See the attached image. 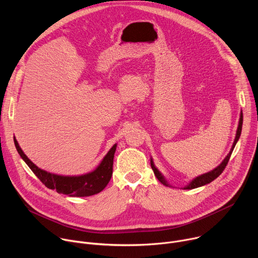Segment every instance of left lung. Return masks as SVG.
<instances>
[{"mask_svg":"<svg viewBox=\"0 0 258 258\" xmlns=\"http://www.w3.org/2000/svg\"><path fill=\"white\" fill-rule=\"evenodd\" d=\"M242 124H243V113H242V111H241V113H240V119H239V124H238V128H237V132H236V137H235L234 143H233V145H232V148H231L229 154L226 156V158L222 161V163H220L219 165H217L215 168H213L212 170H210V171H208V172H206V173H203V174H201V175L196 176L195 178H193V179L188 183V185H186L185 187L181 188V189H183V190H192V189L199 188V187H202V186H204V185H207V183H209V182H211L212 180H214L220 173H222V172L224 171L225 167L227 166V164H228V162H229V159H230V157H231V154H232V152H233V150H234V148H235V146H236L237 142H238L239 139H240L241 132H242ZM150 163H151V167H152V169H153V171H154V174L156 175V177L158 178V180H159L160 182H162L163 185L166 186V187H172V186L170 185V183L166 180V178L164 177V175H163V174L158 170V168L155 166L152 157L150 158Z\"/></svg>","mask_w":258,"mask_h":258,"instance_id":"obj_1","label":"left lung"}]
</instances>
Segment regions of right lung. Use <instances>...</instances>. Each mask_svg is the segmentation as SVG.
Wrapping results in <instances>:
<instances>
[{"mask_svg": "<svg viewBox=\"0 0 258 258\" xmlns=\"http://www.w3.org/2000/svg\"><path fill=\"white\" fill-rule=\"evenodd\" d=\"M14 144L20 157L47 188L69 197H88L98 194L105 189L112 175L113 158L117 147V144H114L94 170L81 175H62L36 166L24 154L15 137Z\"/></svg>", "mask_w": 258, "mask_h": 258, "instance_id": "right-lung-1", "label": "right lung"}]
</instances>
